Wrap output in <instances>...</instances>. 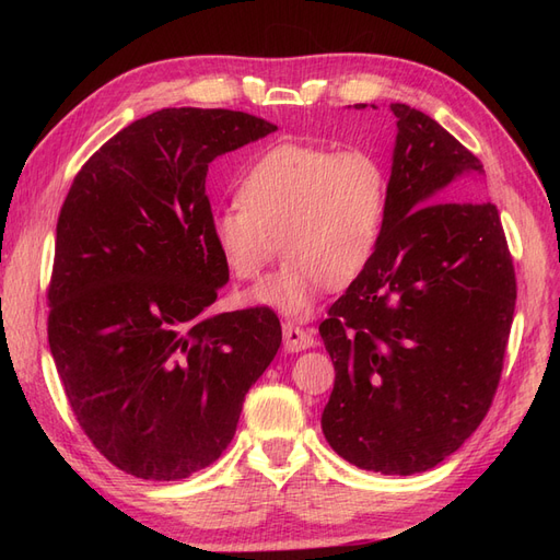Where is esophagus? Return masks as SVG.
Masks as SVG:
<instances>
[{
  "instance_id": "1",
  "label": "esophagus",
  "mask_w": 560,
  "mask_h": 560,
  "mask_svg": "<svg viewBox=\"0 0 560 560\" xmlns=\"http://www.w3.org/2000/svg\"><path fill=\"white\" fill-rule=\"evenodd\" d=\"M284 334V350L287 352H301L315 346V329H303L294 322H284L282 325Z\"/></svg>"
}]
</instances>
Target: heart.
Returning <instances> with one entry per match:
<instances>
[{
    "instance_id": "heart-1",
    "label": "heart",
    "mask_w": 560,
    "mask_h": 560,
    "mask_svg": "<svg viewBox=\"0 0 560 560\" xmlns=\"http://www.w3.org/2000/svg\"><path fill=\"white\" fill-rule=\"evenodd\" d=\"M235 198L212 212L214 249L235 278L257 280L282 247L290 257L249 299L301 317L376 259L389 179L369 151L282 142L247 165Z\"/></svg>"
}]
</instances>
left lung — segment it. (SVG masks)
Returning <instances> with one entry per match:
<instances>
[{"label":"left lung","mask_w":560,"mask_h":560,"mask_svg":"<svg viewBox=\"0 0 560 560\" xmlns=\"http://www.w3.org/2000/svg\"><path fill=\"white\" fill-rule=\"evenodd\" d=\"M389 109L383 243L319 325L336 369L322 432L350 465L411 477L446 460L488 413L516 278L498 208L457 200L481 161L428 114Z\"/></svg>","instance_id":"1"}]
</instances>
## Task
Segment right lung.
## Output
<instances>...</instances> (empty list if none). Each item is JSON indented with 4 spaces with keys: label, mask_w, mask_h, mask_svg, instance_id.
<instances>
[{
    "label": "right lung",
    "mask_w": 560,
    "mask_h": 560,
    "mask_svg": "<svg viewBox=\"0 0 560 560\" xmlns=\"http://www.w3.org/2000/svg\"><path fill=\"white\" fill-rule=\"evenodd\" d=\"M276 130L231 109L154 112L100 147L62 202L50 354L81 430L132 477L212 465L282 343L270 308L208 313L229 282L208 165Z\"/></svg>",
    "instance_id": "right-lung-1"
}]
</instances>
